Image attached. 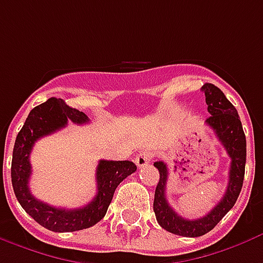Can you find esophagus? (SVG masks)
<instances>
[{"instance_id": "esophagus-1", "label": "esophagus", "mask_w": 263, "mask_h": 263, "mask_svg": "<svg viewBox=\"0 0 263 263\" xmlns=\"http://www.w3.org/2000/svg\"><path fill=\"white\" fill-rule=\"evenodd\" d=\"M151 159H152V155L149 152H141L135 156V163H137L138 167H143V166L148 165Z\"/></svg>"}]
</instances>
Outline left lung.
I'll return each mask as SVG.
<instances>
[{
	"label": "left lung",
	"instance_id": "1",
	"mask_svg": "<svg viewBox=\"0 0 263 263\" xmlns=\"http://www.w3.org/2000/svg\"><path fill=\"white\" fill-rule=\"evenodd\" d=\"M205 103L210 115L205 124L215 132L218 141L226 148L227 154L231 158V166L228 173V186L226 194L222 196L214 209L201 218L187 220L177 214L172 209L166 198V184H167V166L165 162H155V167L159 171V183L155 190L154 211L156 220L166 231L182 235V237H201L214 228L222 217L234 207L238 196L241 193L245 175L247 162V139L243 134L242 124L239 120L237 109L232 105L224 92L211 83H205L203 87Z\"/></svg>",
	"mask_w": 263,
	"mask_h": 263
}]
</instances>
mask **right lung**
Returning <instances> with one entry per match:
<instances>
[{
  "mask_svg": "<svg viewBox=\"0 0 263 263\" xmlns=\"http://www.w3.org/2000/svg\"><path fill=\"white\" fill-rule=\"evenodd\" d=\"M67 121L83 125L90 120L84 112L69 107L62 98H49L29 112L22 129L16 135L12 152L11 179L15 196L22 209L37 224L53 232L79 231L97 224L107 213L115 189L137 171L135 163L129 160H100L96 173L97 194L80 209H58L33 197L29 190L32 148L37 139L65 128Z\"/></svg>",
  "mask_w": 263,
  "mask_h": 263,
  "instance_id": "obj_1",
  "label": "right lung"
}]
</instances>
